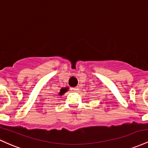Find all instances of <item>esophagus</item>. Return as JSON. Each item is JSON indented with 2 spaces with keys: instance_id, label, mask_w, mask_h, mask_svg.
Here are the masks:
<instances>
[{
  "instance_id": "esophagus-1",
  "label": "esophagus",
  "mask_w": 148,
  "mask_h": 148,
  "mask_svg": "<svg viewBox=\"0 0 148 148\" xmlns=\"http://www.w3.org/2000/svg\"><path fill=\"white\" fill-rule=\"evenodd\" d=\"M72 90L75 91V92H77V91L79 90V87H73Z\"/></svg>"
}]
</instances>
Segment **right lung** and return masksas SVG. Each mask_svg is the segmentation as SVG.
<instances>
[{
  "instance_id": "1",
  "label": "right lung",
  "mask_w": 148,
  "mask_h": 148,
  "mask_svg": "<svg viewBox=\"0 0 148 148\" xmlns=\"http://www.w3.org/2000/svg\"><path fill=\"white\" fill-rule=\"evenodd\" d=\"M68 91V87H65V88H62V89L60 90V92L59 93V96H62L63 94H65V93Z\"/></svg>"
}]
</instances>
